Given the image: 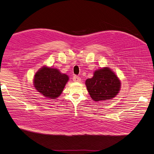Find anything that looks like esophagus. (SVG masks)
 <instances>
[{
    "instance_id": "esophagus-1",
    "label": "esophagus",
    "mask_w": 154,
    "mask_h": 154,
    "mask_svg": "<svg viewBox=\"0 0 154 154\" xmlns=\"http://www.w3.org/2000/svg\"><path fill=\"white\" fill-rule=\"evenodd\" d=\"M72 80H73L74 82H81V78L79 76H77V75H75L72 77Z\"/></svg>"
}]
</instances>
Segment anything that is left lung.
Masks as SVG:
<instances>
[{
    "mask_svg": "<svg viewBox=\"0 0 154 154\" xmlns=\"http://www.w3.org/2000/svg\"><path fill=\"white\" fill-rule=\"evenodd\" d=\"M121 81L108 67L97 69L93 77L85 81L87 89L96 102L112 100L119 93Z\"/></svg>",
    "mask_w": 154,
    "mask_h": 154,
    "instance_id": "left-lung-1",
    "label": "left lung"
}]
</instances>
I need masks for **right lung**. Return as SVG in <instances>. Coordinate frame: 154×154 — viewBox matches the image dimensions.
I'll return each mask as SVG.
<instances>
[{"label":"right lung","mask_w":154,"mask_h":154,"mask_svg":"<svg viewBox=\"0 0 154 154\" xmlns=\"http://www.w3.org/2000/svg\"><path fill=\"white\" fill-rule=\"evenodd\" d=\"M69 79L67 75L61 73L57 69L44 66L36 72L33 85L44 97L55 100L60 96Z\"/></svg>","instance_id":"obj_1"}]
</instances>
